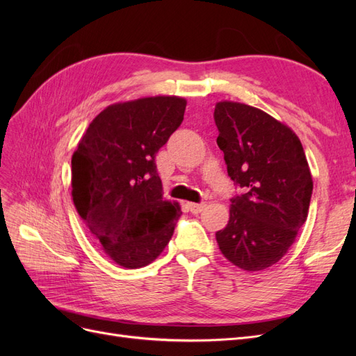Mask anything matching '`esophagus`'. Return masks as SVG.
Masks as SVG:
<instances>
[{
  "instance_id": "1",
  "label": "esophagus",
  "mask_w": 356,
  "mask_h": 356,
  "mask_svg": "<svg viewBox=\"0 0 356 356\" xmlns=\"http://www.w3.org/2000/svg\"><path fill=\"white\" fill-rule=\"evenodd\" d=\"M187 207H188L191 213H199V212H202L204 209V207H207V204H204L203 202L202 203H187Z\"/></svg>"
}]
</instances>
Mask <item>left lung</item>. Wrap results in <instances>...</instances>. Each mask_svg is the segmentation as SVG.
Instances as JSON below:
<instances>
[{
    "label": "left lung",
    "instance_id": "obj_1",
    "mask_svg": "<svg viewBox=\"0 0 356 356\" xmlns=\"http://www.w3.org/2000/svg\"><path fill=\"white\" fill-rule=\"evenodd\" d=\"M217 144L229 177L243 191L230 202L229 224L215 233L222 255L248 272L273 266L294 243L314 191L298 136L254 106L218 102Z\"/></svg>",
    "mask_w": 356,
    "mask_h": 356
}]
</instances>
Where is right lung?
Returning <instances> with one entry per match:
<instances>
[{"mask_svg": "<svg viewBox=\"0 0 356 356\" xmlns=\"http://www.w3.org/2000/svg\"><path fill=\"white\" fill-rule=\"evenodd\" d=\"M186 99L156 96L115 104L95 117L72 154V200L114 263L154 261L181 211L163 200L156 154L184 120Z\"/></svg>", "mask_w": 356, "mask_h": 356, "instance_id": "obj_1", "label": "right lung"}]
</instances>
